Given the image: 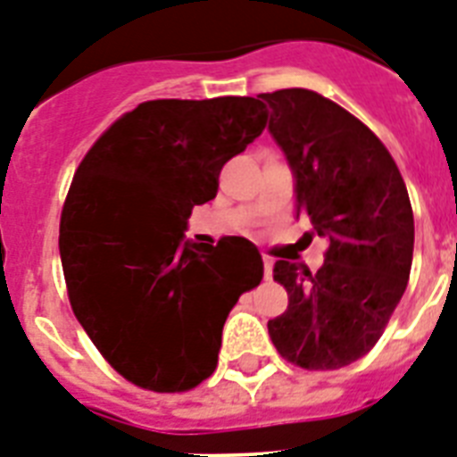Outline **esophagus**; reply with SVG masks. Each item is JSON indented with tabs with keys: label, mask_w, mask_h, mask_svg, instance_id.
I'll list each match as a JSON object with an SVG mask.
<instances>
[{
	"label": "esophagus",
	"mask_w": 457,
	"mask_h": 457,
	"mask_svg": "<svg viewBox=\"0 0 457 457\" xmlns=\"http://www.w3.org/2000/svg\"><path fill=\"white\" fill-rule=\"evenodd\" d=\"M264 264V278H271V270H274V260L271 258H262Z\"/></svg>",
	"instance_id": "1"
}]
</instances>
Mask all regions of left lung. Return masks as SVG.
Returning a JSON list of instances; mask_svg holds the SVG:
<instances>
[{"instance_id":"1","label":"left lung","mask_w":457,"mask_h":457,"mask_svg":"<svg viewBox=\"0 0 457 457\" xmlns=\"http://www.w3.org/2000/svg\"><path fill=\"white\" fill-rule=\"evenodd\" d=\"M270 134L295 176L297 218L328 239L318 271L276 260L287 309L267 323L304 370L346 367L374 348L406 290L413 211L397 164L365 122L304 87L264 92Z\"/></svg>"}]
</instances>
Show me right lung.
I'll use <instances>...</instances> for the list:
<instances>
[{
    "mask_svg": "<svg viewBox=\"0 0 457 457\" xmlns=\"http://www.w3.org/2000/svg\"><path fill=\"white\" fill-rule=\"evenodd\" d=\"M267 125L255 97L155 99L118 118L69 187L60 258L69 302L109 365L139 388L183 393L218 365L222 325L262 278L244 237L186 239L222 164Z\"/></svg>",
    "mask_w": 457,
    "mask_h": 457,
    "instance_id": "1",
    "label": "right lung"
}]
</instances>
